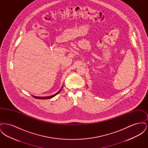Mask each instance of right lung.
I'll use <instances>...</instances> for the list:
<instances>
[{
    "mask_svg": "<svg viewBox=\"0 0 148 148\" xmlns=\"http://www.w3.org/2000/svg\"><path fill=\"white\" fill-rule=\"evenodd\" d=\"M62 88H63V86H62V88H61V89L59 90V91L58 92H57L56 94H54V95H51V96H49V97H36V96H34V95H32L34 98H35L36 99H50L52 98H53V97H54L55 96H56V95L58 94V93H59V92L61 91V90H62Z\"/></svg>",
    "mask_w": 148,
    "mask_h": 148,
    "instance_id": "add662e5",
    "label": "right lung"
}]
</instances>
